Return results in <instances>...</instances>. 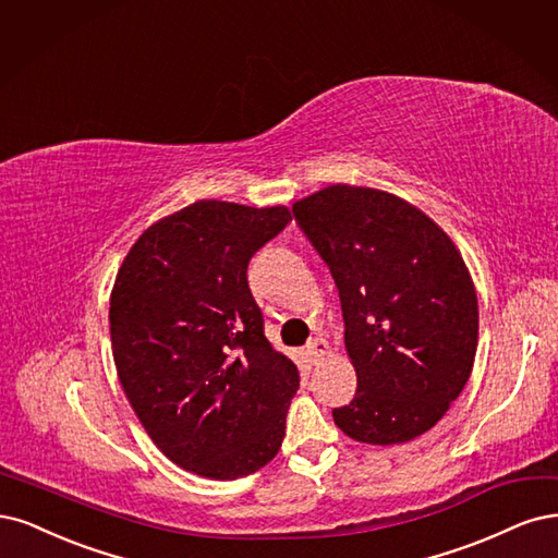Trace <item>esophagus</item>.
I'll return each instance as SVG.
<instances>
[{"label": "esophagus", "mask_w": 558, "mask_h": 558, "mask_svg": "<svg viewBox=\"0 0 558 558\" xmlns=\"http://www.w3.org/2000/svg\"><path fill=\"white\" fill-rule=\"evenodd\" d=\"M305 356H308L311 364H322L329 356V343L325 338H313L308 348H305Z\"/></svg>", "instance_id": "34e87169"}]
</instances>
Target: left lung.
<instances>
[{
  "mask_svg": "<svg viewBox=\"0 0 558 558\" xmlns=\"http://www.w3.org/2000/svg\"><path fill=\"white\" fill-rule=\"evenodd\" d=\"M336 280L356 371L333 422L356 442L399 445L436 426L469 383L477 294L457 245L401 196L329 185L292 206Z\"/></svg>",
  "mask_w": 558,
  "mask_h": 558,
  "instance_id": "obj_1",
  "label": "left lung"
}]
</instances>
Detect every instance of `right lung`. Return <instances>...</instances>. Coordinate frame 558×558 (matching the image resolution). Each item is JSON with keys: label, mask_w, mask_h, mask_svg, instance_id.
Segmentation results:
<instances>
[{"label": "right lung", "mask_w": 558, "mask_h": 558, "mask_svg": "<svg viewBox=\"0 0 558 558\" xmlns=\"http://www.w3.org/2000/svg\"><path fill=\"white\" fill-rule=\"evenodd\" d=\"M292 220L284 206L202 199L141 233L111 292L124 397L181 469L236 480L271 461L299 389L264 336L247 264Z\"/></svg>", "instance_id": "right-lung-1"}]
</instances>
